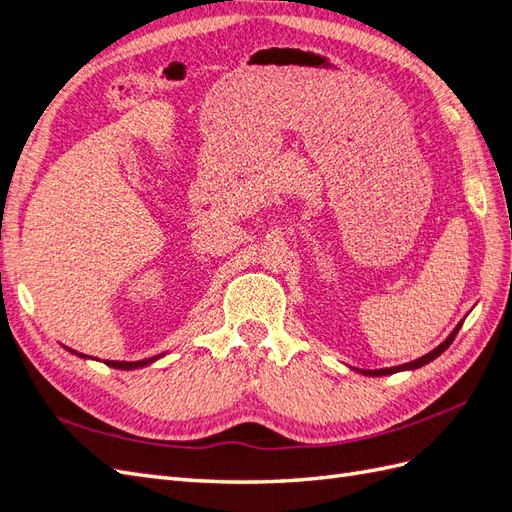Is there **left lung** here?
I'll return each mask as SVG.
<instances>
[{"mask_svg": "<svg viewBox=\"0 0 512 512\" xmlns=\"http://www.w3.org/2000/svg\"><path fill=\"white\" fill-rule=\"evenodd\" d=\"M459 329H461V324H457V329L446 337V342L444 344H440L436 350H431L429 354H425V356H421V359H416V361H410V363H406V365H399V367H389V369H374V371H363L365 376H386V374H395V371H401V369H416V367H421V365H425V363H429V361H433L436 359V356H440L448 346L453 344V339H455V335L459 333Z\"/></svg>", "mask_w": 512, "mask_h": 512, "instance_id": "8db88e82", "label": "left lung"}]
</instances>
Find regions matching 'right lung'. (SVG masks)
Instances as JSON below:
<instances>
[{"instance_id":"add662e5","label":"right lung","mask_w":512,"mask_h":512,"mask_svg":"<svg viewBox=\"0 0 512 512\" xmlns=\"http://www.w3.org/2000/svg\"><path fill=\"white\" fill-rule=\"evenodd\" d=\"M81 356H85V354H81ZM158 359V356H156ZM156 359H145V361H104L106 365H111V367H117V369H134V367H143V365H147V363H151V361H156Z\"/></svg>"}]
</instances>
